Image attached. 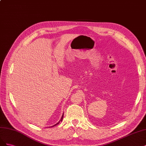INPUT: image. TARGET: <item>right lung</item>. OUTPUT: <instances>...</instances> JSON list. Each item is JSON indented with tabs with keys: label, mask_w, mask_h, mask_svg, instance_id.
Wrapping results in <instances>:
<instances>
[{
	"label": "right lung",
	"mask_w": 146,
	"mask_h": 146,
	"mask_svg": "<svg viewBox=\"0 0 146 146\" xmlns=\"http://www.w3.org/2000/svg\"><path fill=\"white\" fill-rule=\"evenodd\" d=\"M63 116H64V114H63V115H62V117H61V119H60V121H59V122H58V123H56V124H54V125H53V126H51V127H54V126H55V125H58V124H59V123H60V121H62V119H63Z\"/></svg>",
	"instance_id": "1"
}]
</instances>
